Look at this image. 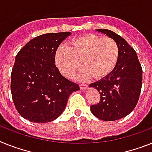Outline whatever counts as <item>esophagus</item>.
Returning <instances> with one entry per match:
<instances>
[{
    "mask_svg": "<svg viewBox=\"0 0 152 152\" xmlns=\"http://www.w3.org/2000/svg\"><path fill=\"white\" fill-rule=\"evenodd\" d=\"M80 88H81V90H85V89L88 88V85L81 84V85H80Z\"/></svg>",
    "mask_w": 152,
    "mask_h": 152,
    "instance_id": "obj_1",
    "label": "esophagus"
}]
</instances>
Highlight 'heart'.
Returning a JSON list of instances; mask_svg holds the SVG:
<instances>
[{
  "instance_id": "b5f03b06",
  "label": "heart",
  "mask_w": 152,
  "mask_h": 152,
  "mask_svg": "<svg viewBox=\"0 0 152 152\" xmlns=\"http://www.w3.org/2000/svg\"><path fill=\"white\" fill-rule=\"evenodd\" d=\"M119 58V48L110 37L88 34L75 38L67 46H60L55 54V62L61 73L71 77L81 65L85 68L77 75L78 80L94 76L102 78L115 69Z\"/></svg>"
}]
</instances>
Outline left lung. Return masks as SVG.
Listing matches in <instances>:
<instances>
[{
  "instance_id": "8db88e82",
  "label": "left lung",
  "mask_w": 152,
  "mask_h": 152,
  "mask_svg": "<svg viewBox=\"0 0 152 152\" xmlns=\"http://www.w3.org/2000/svg\"><path fill=\"white\" fill-rule=\"evenodd\" d=\"M117 42L119 58L115 69L99 81L92 83L101 94L98 104L91 106V113L98 118L111 121L122 118L135 107L141 93L142 68L135 50L123 37L107 29H96Z\"/></svg>"
}]
</instances>
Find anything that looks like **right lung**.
<instances>
[{"label":"right lung","mask_w":152,"mask_h":152,"mask_svg":"<svg viewBox=\"0 0 152 152\" xmlns=\"http://www.w3.org/2000/svg\"><path fill=\"white\" fill-rule=\"evenodd\" d=\"M71 32L45 34L28 41L15 57L11 88L16 109L31 122L46 123L62 114L77 84L62 76L55 54Z\"/></svg>","instance_id":"obj_1"}]
</instances>
